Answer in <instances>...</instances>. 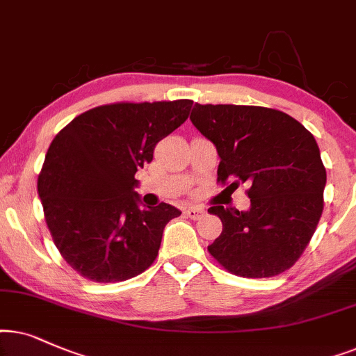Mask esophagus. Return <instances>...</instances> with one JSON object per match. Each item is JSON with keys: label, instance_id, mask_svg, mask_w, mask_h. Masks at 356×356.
Returning a JSON list of instances; mask_svg holds the SVG:
<instances>
[{"label": "esophagus", "instance_id": "34e87169", "mask_svg": "<svg viewBox=\"0 0 356 356\" xmlns=\"http://www.w3.org/2000/svg\"><path fill=\"white\" fill-rule=\"evenodd\" d=\"M184 215L191 218V220H200V218L205 215V210L200 207H187L186 210H184Z\"/></svg>", "mask_w": 356, "mask_h": 356}]
</instances>
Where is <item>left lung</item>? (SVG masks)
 <instances>
[{"label": "left lung", "instance_id": "obj_1", "mask_svg": "<svg viewBox=\"0 0 356 356\" xmlns=\"http://www.w3.org/2000/svg\"><path fill=\"white\" fill-rule=\"evenodd\" d=\"M191 120L216 146L218 182L249 186L248 211L208 208L222 222L208 252L238 277L291 268L324 210L327 175L314 136L288 113L259 106L195 104Z\"/></svg>", "mask_w": 356, "mask_h": 356}]
</instances>
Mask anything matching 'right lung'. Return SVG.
<instances>
[{
  "instance_id": "add662e5",
  "label": "right lung",
  "mask_w": 356,
  "mask_h": 356,
  "mask_svg": "<svg viewBox=\"0 0 356 356\" xmlns=\"http://www.w3.org/2000/svg\"><path fill=\"white\" fill-rule=\"evenodd\" d=\"M193 101L115 102L60 130L37 181L47 226L66 264L97 283L125 282L158 257L177 208L140 207L136 170L188 118Z\"/></svg>"
}]
</instances>
